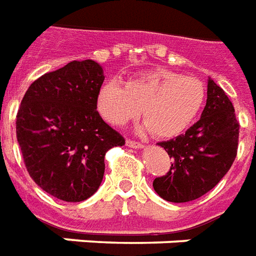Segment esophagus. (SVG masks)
<instances>
[{"instance_id": "34e87169", "label": "esophagus", "mask_w": 256, "mask_h": 256, "mask_svg": "<svg viewBox=\"0 0 256 256\" xmlns=\"http://www.w3.org/2000/svg\"><path fill=\"white\" fill-rule=\"evenodd\" d=\"M126 145L130 148H136V149H137V148H144L142 144L137 142V141H133V140H128V141H126Z\"/></svg>"}]
</instances>
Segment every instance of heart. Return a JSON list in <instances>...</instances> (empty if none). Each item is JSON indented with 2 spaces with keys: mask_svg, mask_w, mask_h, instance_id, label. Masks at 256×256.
<instances>
[{
  "mask_svg": "<svg viewBox=\"0 0 256 256\" xmlns=\"http://www.w3.org/2000/svg\"><path fill=\"white\" fill-rule=\"evenodd\" d=\"M206 99L205 85L198 78L166 69L144 73L124 86L110 81L102 86L98 107L107 122L124 126L141 114L144 128L157 137L183 133L196 120Z\"/></svg>",
  "mask_w": 256,
  "mask_h": 256,
  "instance_id": "b5f03b06",
  "label": "heart"
}]
</instances>
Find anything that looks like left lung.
<instances>
[{"label": "left lung", "instance_id": "8db88e82", "mask_svg": "<svg viewBox=\"0 0 256 256\" xmlns=\"http://www.w3.org/2000/svg\"><path fill=\"white\" fill-rule=\"evenodd\" d=\"M239 122L225 92L208 81V99L200 119L186 133L158 145L174 160L166 175L153 180L162 200L180 204L200 198L218 183L238 154Z\"/></svg>", "mask_w": 256, "mask_h": 256}]
</instances>
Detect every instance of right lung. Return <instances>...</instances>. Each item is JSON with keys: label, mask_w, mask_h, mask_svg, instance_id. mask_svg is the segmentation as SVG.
<instances>
[{"label": "right lung", "mask_w": 256, "mask_h": 256, "mask_svg": "<svg viewBox=\"0 0 256 256\" xmlns=\"http://www.w3.org/2000/svg\"><path fill=\"white\" fill-rule=\"evenodd\" d=\"M103 81L98 62L73 60L34 81L22 100L16 134L24 164L38 186L58 200L94 196L107 150L124 145L96 110Z\"/></svg>", "instance_id": "1"}]
</instances>
